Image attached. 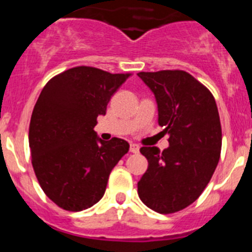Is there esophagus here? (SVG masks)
<instances>
[{"label": "esophagus", "mask_w": 252, "mask_h": 252, "mask_svg": "<svg viewBox=\"0 0 252 252\" xmlns=\"http://www.w3.org/2000/svg\"><path fill=\"white\" fill-rule=\"evenodd\" d=\"M130 151H131V153H133V154L139 153V151H140L139 145H137V144H131V145H130Z\"/></svg>", "instance_id": "34e87169"}]
</instances>
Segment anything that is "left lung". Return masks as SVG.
I'll return each instance as SVG.
<instances>
[{
	"instance_id": "left-lung-1",
	"label": "left lung",
	"mask_w": 252,
	"mask_h": 252,
	"mask_svg": "<svg viewBox=\"0 0 252 252\" xmlns=\"http://www.w3.org/2000/svg\"><path fill=\"white\" fill-rule=\"evenodd\" d=\"M158 103L169 148L144 146L149 166L137 183L144 204L158 213L182 211L197 199L216 170L222 130L212 93L184 70L137 73Z\"/></svg>"
}]
</instances>
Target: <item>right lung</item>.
<instances>
[{
  "mask_svg": "<svg viewBox=\"0 0 252 252\" xmlns=\"http://www.w3.org/2000/svg\"><path fill=\"white\" fill-rule=\"evenodd\" d=\"M131 74L75 66L45 84L31 115L29 145L39 184L60 208L79 212L103 197L127 141H103L93 130L113 93Z\"/></svg>",
  "mask_w": 252,
  "mask_h": 252,
  "instance_id": "add662e5",
  "label": "right lung"
}]
</instances>
